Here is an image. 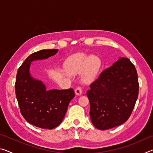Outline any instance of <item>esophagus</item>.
Returning <instances> with one entry per match:
<instances>
[{"mask_svg":"<svg viewBox=\"0 0 153 153\" xmlns=\"http://www.w3.org/2000/svg\"><path fill=\"white\" fill-rule=\"evenodd\" d=\"M82 88L80 87H77L75 89V94H76V95L79 96L82 94Z\"/></svg>","mask_w":153,"mask_h":153,"instance_id":"34e87169","label":"esophagus"}]
</instances>
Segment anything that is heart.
<instances>
[{
  "label": "heart",
  "instance_id": "obj_1",
  "mask_svg": "<svg viewBox=\"0 0 153 153\" xmlns=\"http://www.w3.org/2000/svg\"><path fill=\"white\" fill-rule=\"evenodd\" d=\"M100 67L99 59L92 55H76L67 59L64 68L70 76L82 73V79L85 83L94 80L98 73Z\"/></svg>",
  "mask_w": 153,
  "mask_h": 153
}]
</instances>
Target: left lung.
<instances>
[{"label":"left lung","mask_w":153,"mask_h":153,"mask_svg":"<svg viewBox=\"0 0 153 153\" xmlns=\"http://www.w3.org/2000/svg\"><path fill=\"white\" fill-rule=\"evenodd\" d=\"M86 92L93 125L105 130L125 123L138 96L136 69L128 58L120 57L100 74Z\"/></svg>","instance_id":"1"}]
</instances>
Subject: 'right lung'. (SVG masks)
Listing matches in <instances>:
<instances>
[{
    "instance_id": "obj_1",
    "label": "right lung",
    "mask_w": 153,
    "mask_h": 153,
    "mask_svg": "<svg viewBox=\"0 0 153 153\" xmlns=\"http://www.w3.org/2000/svg\"><path fill=\"white\" fill-rule=\"evenodd\" d=\"M58 51V49H46L32 53L21 65L16 76L15 94L21 113L28 123L42 129L57 127L75 97L72 88L47 90L41 80L35 79L30 74L32 62L48 59Z\"/></svg>"
}]
</instances>
